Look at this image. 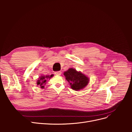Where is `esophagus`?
Returning a JSON list of instances; mask_svg holds the SVG:
<instances>
[{
  "label": "esophagus",
  "instance_id": "1",
  "mask_svg": "<svg viewBox=\"0 0 132 132\" xmlns=\"http://www.w3.org/2000/svg\"><path fill=\"white\" fill-rule=\"evenodd\" d=\"M61 71H56V72H55V74L56 75H58V76H59V75H61Z\"/></svg>",
  "mask_w": 132,
  "mask_h": 132
}]
</instances>
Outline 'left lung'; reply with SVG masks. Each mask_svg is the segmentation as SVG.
I'll use <instances>...</instances> for the list:
<instances>
[{
    "mask_svg": "<svg viewBox=\"0 0 132 132\" xmlns=\"http://www.w3.org/2000/svg\"><path fill=\"white\" fill-rule=\"evenodd\" d=\"M64 75L69 82L71 89L75 91L83 89L87 85L90 81L89 78L86 75L71 68L64 71Z\"/></svg>",
    "mask_w": 132,
    "mask_h": 132,
    "instance_id": "obj_1",
    "label": "left lung"
}]
</instances>
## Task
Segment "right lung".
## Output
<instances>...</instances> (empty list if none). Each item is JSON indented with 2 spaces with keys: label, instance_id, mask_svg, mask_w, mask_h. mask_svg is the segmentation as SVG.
Listing matches in <instances>:
<instances>
[{
  "label": "right lung",
  "instance_id": "add662e5",
  "mask_svg": "<svg viewBox=\"0 0 132 132\" xmlns=\"http://www.w3.org/2000/svg\"><path fill=\"white\" fill-rule=\"evenodd\" d=\"M53 74H52L51 75H41L38 78L37 80V85L39 86L41 89H43L45 87V85L46 84L47 80H50L52 77H53Z\"/></svg>",
  "mask_w": 132,
  "mask_h": 132
}]
</instances>
